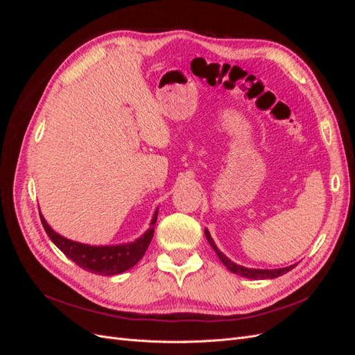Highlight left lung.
Wrapping results in <instances>:
<instances>
[{
  "label": "left lung",
  "instance_id": "1",
  "mask_svg": "<svg viewBox=\"0 0 355 355\" xmlns=\"http://www.w3.org/2000/svg\"><path fill=\"white\" fill-rule=\"evenodd\" d=\"M204 234H206V239L209 241V244L213 247V250L216 252L218 257L222 261V263L228 268V270L234 274L237 275H241V277H245V278H253V280H265V278H277L280 277L286 272H288L290 270H293V268L297 265H290V266H286V268H278V270H254V268H244L241 265H237L235 262H232L231 259H228L227 256H225L218 247L216 244H214L213 239L210 237V232L206 230L204 231Z\"/></svg>",
  "mask_w": 355,
  "mask_h": 355
}]
</instances>
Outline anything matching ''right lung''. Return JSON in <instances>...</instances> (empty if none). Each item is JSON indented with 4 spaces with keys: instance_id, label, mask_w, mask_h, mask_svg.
<instances>
[{
    "instance_id": "add662e5",
    "label": "right lung",
    "mask_w": 355,
    "mask_h": 355,
    "mask_svg": "<svg viewBox=\"0 0 355 355\" xmlns=\"http://www.w3.org/2000/svg\"><path fill=\"white\" fill-rule=\"evenodd\" d=\"M155 211L151 220V228H149L142 237H139L133 243L118 244V245H89L68 240L62 237L58 232L53 231L46 219L40 213L41 223L44 227L50 240L55 243L59 249L65 253L72 262L77 263L83 270L99 274V275H115L130 270L139 261L142 259L149 243L154 235V225L157 222Z\"/></svg>"
}]
</instances>
